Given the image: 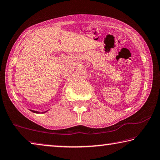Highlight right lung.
Instances as JSON below:
<instances>
[{"label": "right lung", "mask_w": 160, "mask_h": 160, "mask_svg": "<svg viewBox=\"0 0 160 160\" xmlns=\"http://www.w3.org/2000/svg\"><path fill=\"white\" fill-rule=\"evenodd\" d=\"M30 111H32V112H34V113H38V114H39V113H41V112H38V111H35V110H30ZM47 111H46V112H41V113H45V112H46Z\"/></svg>", "instance_id": "obj_1"}]
</instances>
